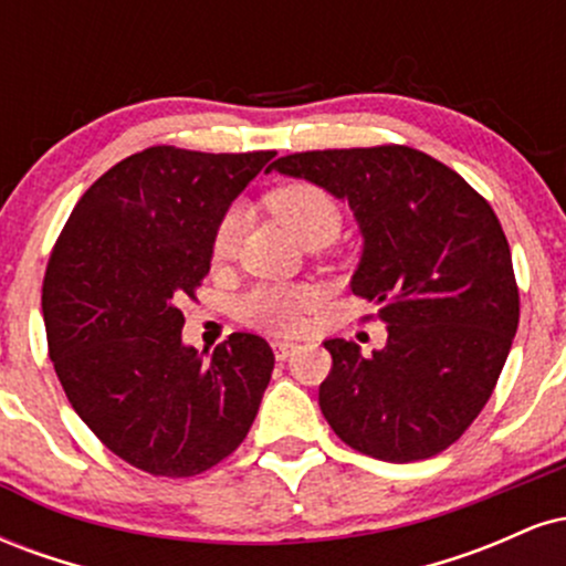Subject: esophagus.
Returning <instances> with one entry per match:
<instances>
[{
    "label": "esophagus",
    "instance_id": "esophagus-1",
    "mask_svg": "<svg viewBox=\"0 0 566 566\" xmlns=\"http://www.w3.org/2000/svg\"><path fill=\"white\" fill-rule=\"evenodd\" d=\"M271 346H274V356H276L279 361L287 359V356H292V350L297 348L295 343H290V340H274V343H271Z\"/></svg>",
    "mask_w": 566,
    "mask_h": 566
}]
</instances>
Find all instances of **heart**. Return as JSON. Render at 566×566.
<instances>
[{"label": "heart", "mask_w": 566, "mask_h": 566, "mask_svg": "<svg viewBox=\"0 0 566 566\" xmlns=\"http://www.w3.org/2000/svg\"><path fill=\"white\" fill-rule=\"evenodd\" d=\"M269 210L290 233H295L303 244L333 242L340 233L343 212L327 191L314 184H287L271 191ZM237 210H229L220 218L216 237H212V255L229 258L239 239ZM316 303V290L308 284H258L244 292L237 303L239 319L269 333H292L301 322L303 311Z\"/></svg>", "instance_id": "heart-1"}]
</instances>
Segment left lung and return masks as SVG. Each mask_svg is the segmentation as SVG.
Here are the masks:
<instances>
[{"instance_id":"left-lung-1","label":"left lung","mask_w":566,"mask_h":566,"mask_svg":"<svg viewBox=\"0 0 566 566\" xmlns=\"http://www.w3.org/2000/svg\"><path fill=\"white\" fill-rule=\"evenodd\" d=\"M354 210L365 239L350 290L380 305L373 356L324 340L333 369L319 407L354 450L388 463L431 458L463 437L500 378L518 327L509 239L458 172L407 146L276 159Z\"/></svg>"}]
</instances>
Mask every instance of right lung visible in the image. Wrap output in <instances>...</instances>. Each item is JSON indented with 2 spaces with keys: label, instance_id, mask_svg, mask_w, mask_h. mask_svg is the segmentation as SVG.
<instances>
[{
  "label": "right lung",
  "instance_id": "add662e5",
  "mask_svg": "<svg viewBox=\"0 0 566 566\" xmlns=\"http://www.w3.org/2000/svg\"><path fill=\"white\" fill-rule=\"evenodd\" d=\"M274 151L154 146L76 201L42 287L50 359L103 444L154 476H193L242 444L274 369L263 337L212 356L186 346L184 311L212 261L220 218Z\"/></svg>",
  "mask_w": 566,
  "mask_h": 566
}]
</instances>
